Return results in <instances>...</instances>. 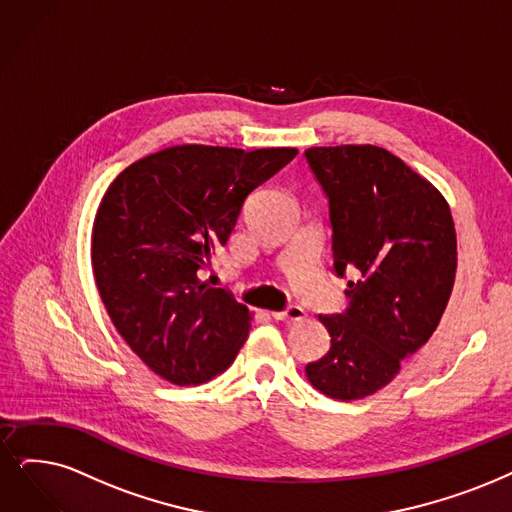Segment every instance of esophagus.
I'll list each match as a JSON object with an SVG mask.
<instances>
[{"mask_svg": "<svg viewBox=\"0 0 512 512\" xmlns=\"http://www.w3.org/2000/svg\"><path fill=\"white\" fill-rule=\"evenodd\" d=\"M273 317L277 321H302L306 317V311L302 309V306L294 304V306H288V309H285V311H275Z\"/></svg>", "mask_w": 512, "mask_h": 512, "instance_id": "obj_1", "label": "esophagus"}]
</instances>
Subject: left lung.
I'll use <instances>...</instances> for the list:
<instances>
[{
  "label": "left lung",
  "instance_id": "obj_1",
  "mask_svg": "<svg viewBox=\"0 0 512 512\" xmlns=\"http://www.w3.org/2000/svg\"><path fill=\"white\" fill-rule=\"evenodd\" d=\"M330 206L334 273L355 275L349 306L319 315L332 344L306 365L323 395H374L433 336L456 279V229L443 195L374 145L304 151Z\"/></svg>",
  "mask_w": 512,
  "mask_h": 512
}]
</instances>
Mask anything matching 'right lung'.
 <instances>
[{
    "instance_id": "add662e5",
    "label": "right lung",
    "mask_w": 512,
    "mask_h": 512,
    "mask_svg": "<svg viewBox=\"0 0 512 512\" xmlns=\"http://www.w3.org/2000/svg\"><path fill=\"white\" fill-rule=\"evenodd\" d=\"M296 155L180 145L111 182L92 229L96 288L121 338L161 378L201 384L235 361L252 313L201 273L229 241L245 197Z\"/></svg>"
}]
</instances>
